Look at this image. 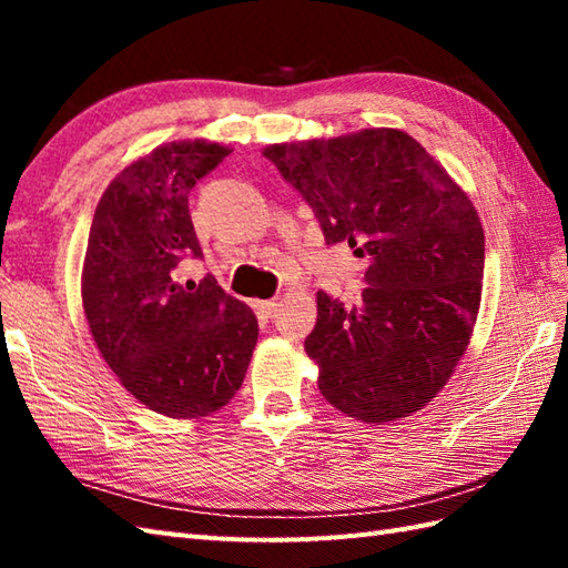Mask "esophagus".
Here are the masks:
<instances>
[{
	"mask_svg": "<svg viewBox=\"0 0 568 568\" xmlns=\"http://www.w3.org/2000/svg\"><path fill=\"white\" fill-rule=\"evenodd\" d=\"M256 307H258L263 317H273L275 310H277V303H275V300H263V303H258Z\"/></svg>",
	"mask_w": 568,
	"mask_h": 568,
	"instance_id": "esophagus-1",
	"label": "esophagus"
}]
</instances>
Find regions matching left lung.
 Here are the masks:
<instances>
[{
	"label": "left lung",
	"instance_id": "1",
	"mask_svg": "<svg viewBox=\"0 0 568 568\" xmlns=\"http://www.w3.org/2000/svg\"><path fill=\"white\" fill-rule=\"evenodd\" d=\"M315 212L327 246L366 258L356 305L317 293L305 352L344 415L390 422L425 407L474 332L486 239L444 168L397 129L275 143L263 151Z\"/></svg>",
	"mask_w": 568,
	"mask_h": 568
}]
</instances>
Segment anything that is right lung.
<instances>
[{"mask_svg": "<svg viewBox=\"0 0 568 568\" xmlns=\"http://www.w3.org/2000/svg\"><path fill=\"white\" fill-rule=\"evenodd\" d=\"M229 155L210 141H175L119 173L94 210L82 268L90 332L124 388L153 413L202 417L244 383L258 322L214 275L180 281L202 258L190 190Z\"/></svg>", "mask_w": 568, "mask_h": 568, "instance_id": "add662e5", "label": "right lung"}]
</instances>
